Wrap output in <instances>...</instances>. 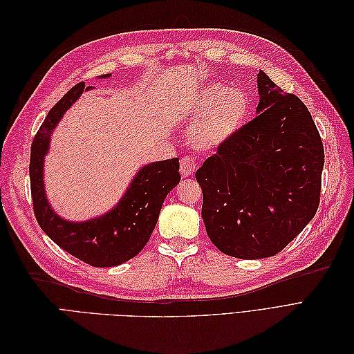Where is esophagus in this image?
<instances>
[{"label": "esophagus", "instance_id": "34e87169", "mask_svg": "<svg viewBox=\"0 0 354 354\" xmlns=\"http://www.w3.org/2000/svg\"><path fill=\"white\" fill-rule=\"evenodd\" d=\"M195 169H196V164H195V160L192 159V158L186 156V158H183V159L180 160V174L183 176V177L192 176V174L195 173Z\"/></svg>", "mask_w": 354, "mask_h": 354}]
</instances>
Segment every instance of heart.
Segmentation results:
<instances>
[{"mask_svg":"<svg viewBox=\"0 0 354 354\" xmlns=\"http://www.w3.org/2000/svg\"><path fill=\"white\" fill-rule=\"evenodd\" d=\"M189 120L190 143L201 151H211L236 134L251 112V100L242 88L212 81L189 94L183 102Z\"/></svg>","mask_w":354,"mask_h":354,"instance_id":"obj_1","label":"heart"}]
</instances>
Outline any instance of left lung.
Returning a JSON list of instances; mask_svg holds the SVG:
<instances>
[{
  "mask_svg": "<svg viewBox=\"0 0 354 354\" xmlns=\"http://www.w3.org/2000/svg\"><path fill=\"white\" fill-rule=\"evenodd\" d=\"M255 118L196 171L202 220L211 242L230 257L281 252L315 217L325 162L306 104L260 71Z\"/></svg>",
  "mask_w": 354,
  "mask_h": 354,
  "instance_id": "left-lung-1",
  "label": "left lung"
}]
</instances>
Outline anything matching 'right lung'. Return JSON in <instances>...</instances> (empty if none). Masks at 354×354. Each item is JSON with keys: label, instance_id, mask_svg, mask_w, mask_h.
<instances>
[{"label": "right lung", "instance_id": "add662e5", "mask_svg": "<svg viewBox=\"0 0 354 354\" xmlns=\"http://www.w3.org/2000/svg\"><path fill=\"white\" fill-rule=\"evenodd\" d=\"M112 77L100 75L99 80ZM85 87L80 82L53 106L30 147V192L41 229L62 250L94 267H115L140 252L156 226L167 195L180 181L178 158L156 160L137 171L122 198L109 211L84 221L63 218L53 209L46 195L44 160L51 134L63 115L77 102Z\"/></svg>", "mask_w": 354, "mask_h": 354}]
</instances>
